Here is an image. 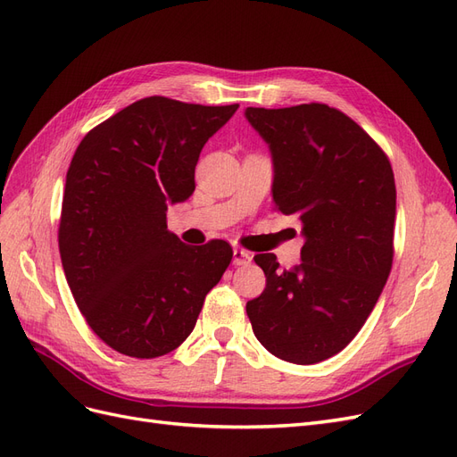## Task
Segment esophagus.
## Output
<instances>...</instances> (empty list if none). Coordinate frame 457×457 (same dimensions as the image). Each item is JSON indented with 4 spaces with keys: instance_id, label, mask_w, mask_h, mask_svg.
<instances>
[{
    "instance_id": "esophagus-1",
    "label": "esophagus",
    "mask_w": 457,
    "mask_h": 457,
    "mask_svg": "<svg viewBox=\"0 0 457 457\" xmlns=\"http://www.w3.org/2000/svg\"><path fill=\"white\" fill-rule=\"evenodd\" d=\"M232 262L237 267L250 265V262H252V253L242 250V247H234V250H232Z\"/></svg>"
}]
</instances>
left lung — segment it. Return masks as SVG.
<instances>
[{"mask_svg": "<svg viewBox=\"0 0 457 457\" xmlns=\"http://www.w3.org/2000/svg\"><path fill=\"white\" fill-rule=\"evenodd\" d=\"M272 152L274 210L301 220V265L274 253L247 301L253 334L274 356L316 364L354 339L393 267L396 188L383 148L341 110L322 103L245 110Z\"/></svg>", "mask_w": 457, "mask_h": 457, "instance_id": "left-lung-1", "label": "left lung"}]
</instances>
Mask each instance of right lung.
Here are the masks:
<instances>
[{"label":"right lung","instance_id":"add662e5","mask_svg":"<svg viewBox=\"0 0 457 457\" xmlns=\"http://www.w3.org/2000/svg\"><path fill=\"white\" fill-rule=\"evenodd\" d=\"M237 110L146 96L74 152L59 223L62 269L89 328L121 354L177 349L230 265L228 242L190 247L168 230L165 212L195 192L204 145Z\"/></svg>","mask_w":457,"mask_h":457}]
</instances>
